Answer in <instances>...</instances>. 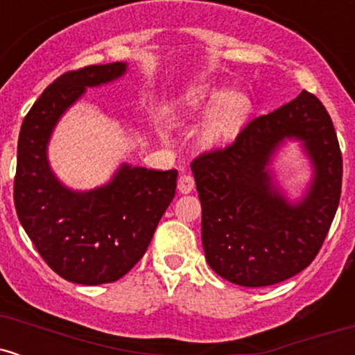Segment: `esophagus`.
Returning <instances> with one entry per match:
<instances>
[{
	"label": "esophagus",
	"instance_id": "34e87169",
	"mask_svg": "<svg viewBox=\"0 0 355 355\" xmlns=\"http://www.w3.org/2000/svg\"><path fill=\"white\" fill-rule=\"evenodd\" d=\"M195 189V180L191 175L183 173L180 178H178V191L180 193H190L191 190Z\"/></svg>",
	"mask_w": 355,
	"mask_h": 355
}]
</instances>
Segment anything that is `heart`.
Segmentation results:
<instances>
[{
    "label": "heart",
    "instance_id": "1",
    "mask_svg": "<svg viewBox=\"0 0 355 355\" xmlns=\"http://www.w3.org/2000/svg\"><path fill=\"white\" fill-rule=\"evenodd\" d=\"M198 144L207 150L222 148L235 140L252 113V100L237 89H227L202 83L180 93L173 100L172 112L177 123L198 120Z\"/></svg>",
    "mask_w": 355,
    "mask_h": 355
}]
</instances>
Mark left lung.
Listing matches in <instances>:
<instances>
[{"mask_svg":"<svg viewBox=\"0 0 355 355\" xmlns=\"http://www.w3.org/2000/svg\"><path fill=\"white\" fill-rule=\"evenodd\" d=\"M288 143L308 160L299 196L279 185L273 164ZM202 202V245L215 274L266 287L302 272L320 250L342 189V155L327 110L311 93L255 118L235 144L191 164Z\"/></svg>","mask_w":355,"mask_h":355,"instance_id":"left-lung-1","label":"left lung"}]
</instances>
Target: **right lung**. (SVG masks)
<instances>
[{"label":"right lung","mask_w":355,"mask_h":355,"mask_svg":"<svg viewBox=\"0 0 355 355\" xmlns=\"http://www.w3.org/2000/svg\"><path fill=\"white\" fill-rule=\"evenodd\" d=\"M128 63L93 64L61 75L23 120L18 140L15 207L38 254L64 280L100 285L121 279L150 245L177 189V170L120 164L89 190L56 177L48 145L56 125L88 88L123 78Z\"/></svg>","instance_id":"obj_1"}]
</instances>
